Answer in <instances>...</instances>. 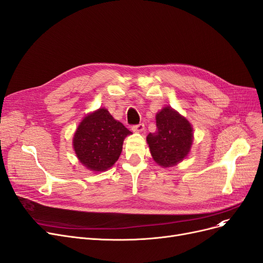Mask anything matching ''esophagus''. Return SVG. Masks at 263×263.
I'll return each instance as SVG.
<instances>
[{
    "mask_svg": "<svg viewBox=\"0 0 263 263\" xmlns=\"http://www.w3.org/2000/svg\"><path fill=\"white\" fill-rule=\"evenodd\" d=\"M131 128H132V131H134V132H142L145 129V125H144V123H139V124L132 125Z\"/></svg>",
    "mask_w": 263,
    "mask_h": 263,
    "instance_id": "1",
    "label": "esophagus"
}]
</instances>
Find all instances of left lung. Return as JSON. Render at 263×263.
Returning <instances> with one entry per match:
<instances>
[{
    "label": "left lung",
    "mask_w": 263,
    "mask_h": 263,
    "mask_svg": "<svg viewBox=\"0 0 263 263\" xmlns=\"http://www.w3.org/2000/svg\"><path fill=\"white\" fill-rule=\"evenodd\" d=\"M157 129L147 135L154 160L168 168L187 156L193 142L190 122L170 107H164L156 116Z\"/></svg>",
    "instance_id": "left-lung-1"
}]
</instances>
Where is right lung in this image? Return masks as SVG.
Wrapping results in <instances>:
<instances>
[{"mask_svg": "<svg viewBox=\"0 0 263 263\" xmlns=\"http://www.w3.org/2000/svg\"><path fill=\"white\" fill-rule=\"evenodd\" d=\"M131 131L100 108L86 116L74 133L73 148L82 164L92 171H104L118 160L122 143Z\"/></svg>", "mask_w": 263, "mask_h": 263, "instance_id": "1", "label": "right lung"}]
</instances>
